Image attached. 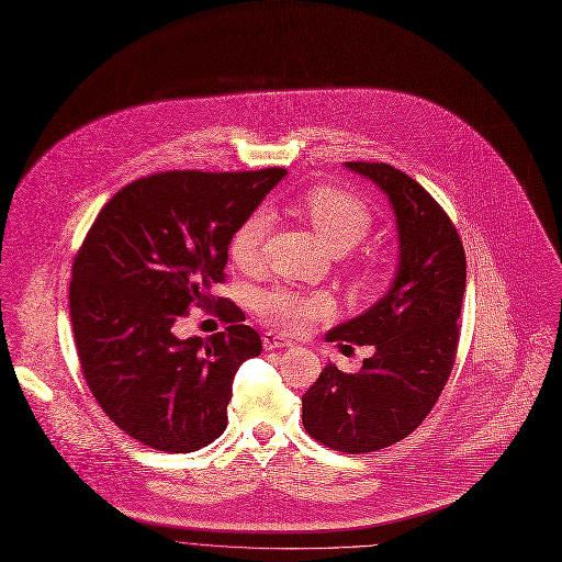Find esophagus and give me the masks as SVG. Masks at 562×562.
<instances>
[{
  "instance_id": "esophagus-1",
  "label": "esophagus",
  "mask_w": 562,
  "mask_h": 562,
  "mask_svg": "<svg viewBox=\"0 0 562 562\" xmlns=\"http://www.w3.org/2000/svg\"><path fill=\"white\" fill-rule=\"evenodd\" d=\"M262 344H265V348L267 350H278V348H289L291 346V339H286L284 335H280V333H265L262 335Z\"/></svg>"
}]
</instances>
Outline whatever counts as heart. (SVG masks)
Returning <instances> with one entry per match:
<instances>
[{
    "mask_svg": "<svg viewBox=\"0 0 562 562\" xmlns=\"http://www.w3.org/2000/svg\"><path fill=\"white\" fill-rule=\"evenodd\" d=\"M302 214L315 229L317 238L335 254L357 247L372 227L370 210L355 196L335 187H315L304 194ZM271 216L267 210H256L234 229L229 238V258L243 271H254L260 265L262 243L269 234ZM330 300L324 293L300 291L291 286H273L256 295V311L273 326L284 330H302L311 319L326 313Z\"/></svg>",
    "mask_w": 562,
    "mask_h": 562,
    "instance_id": "b5f03b06",
    "label": "heart"
}]
</instances>
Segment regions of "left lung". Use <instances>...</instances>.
Masks as SVG:
<instances>
[{"label": "left lung", "mask_w": 562, "mask_h": 562, "mask_svg": "<svg viewBox=\"0 0 562 562\" xmlns=\"http://www.w3.org/2000/svg\"><path fill=\"white\" fill-rule=\"evenodd\" d=\"M344 165L389 196L400 262L384 297L326 333L375 352L352 375L328 363L302 397V424L322 446L359 454L406 439L437 404L459 344L465 251L448 214L408 173L386 162Z\"/></svg>", "instance_id": "obj_1"}]
</instances>
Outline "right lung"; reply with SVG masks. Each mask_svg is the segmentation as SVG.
Masks as SVG:
<instances>
[{"label": "right lung", "instance_id": "add662e5", "mask_svg": "<svg viewBox=\"0 0 562 562\" xmlns=\"http://www.w3.org/2000/svg\"><path fill=\"white\" fill-rule=\"evenodd\" d=\"M284 173H151L119 190L90 227L70 282L77 355L103 413L143 446L194 452L225 432L234 378L262 339L223 297L225 330L180 339L173 324L190 304H210L234 229Z\"/></svg>", "mask_w": 562, "mask_h": 562}]
</instances>
